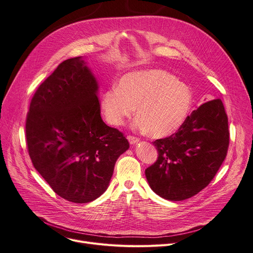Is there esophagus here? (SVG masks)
<instances>
[{"label": "esophagus", "mask_w": 253, "mask_h": 253, "mask_svg": "<svg viewBox=\"0 0 253 253\" xmlns=\"http://www.w3.org/2000/svg\"><path fill=\"white\" fill-rule=\"evenodd\" d=\"M128 140H129V142H130L131 144H134V143H136V142L139 141V138L136 137V136L129 135V136H128Z\"/></svg>", "instance_id": "obj_1"}]
</instances>
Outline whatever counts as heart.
<instances>
[{
    "instance_id": "obj_1",
    "label": "heart",
    "mask_w": 253,
    "mask_h": 253,
    "mask_svg": "<svg viewBox=\"0 0 253 253\" xmlns=\"http://www.w3.org/2000/svg\"><path fill=\"white\" fill-rule=\"evenodd\" d=\"M193 104L188 85L162 70H144L124 75L118 87L106 89L101 98L108 122L122 125L137 108L133 127L156 138L172 135L184 124Z\"/></svg>"
}]
</instances>
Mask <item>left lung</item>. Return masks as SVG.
<instances>
[{"instance_id": "1", "label": "left lung", "mask_w": 253, "mask_h": 253, "mask_svg": "<svg viewBox=\"0 0 253 253\" xmlns=\"http://www.w3.org/2000/svg\"><path fill=\"white\" fill-rule=\"evenodd\" d=\"M228 116L217 98L204 102L176 133L153 142L157 161L145 169L151 189L170 201L189 199L213 179L227 157Z\"/></svg>"}]
</instances>
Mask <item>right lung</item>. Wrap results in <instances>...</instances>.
<instances>
[{
    "instance_id": "obj_1",
    "label": "right lung",
    "mask_w": 253,
    "mask_h": 253,
    "mask_svg": "<svg viewBox=\"0 0 253 253\" xmlns=\"http://www.w3.org/2000/svg\"><path fill=\"white\" fill-rule=\"evenodd\" d=\"M98 85L81 57L61 62L34 94L25 136L36 170L58 196L95 200L108 189L117 159L129 149L100 117Z\"/></svg>"
}]
</instances>
